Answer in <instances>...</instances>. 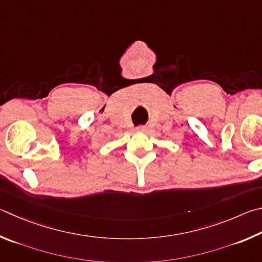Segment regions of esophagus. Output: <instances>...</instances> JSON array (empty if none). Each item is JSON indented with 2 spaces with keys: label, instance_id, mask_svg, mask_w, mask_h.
<instances>
[{
  "label": "esophagus",
  "instance_id": "esophagus-1",
  "mask_svg": "<svg viewBox=\"0 0 262 262\" xmlns=\"http://www.w3.org/2000/svg\"><path fill=\"white\" fill-rule=\"evenodd\" d=\"M137 131H139V132H144V131H146V126H144V125H139L138 127H137Z\"/></svg>",
  "mask_w": 262,
  "mask_h": 262
}]
</instances>
